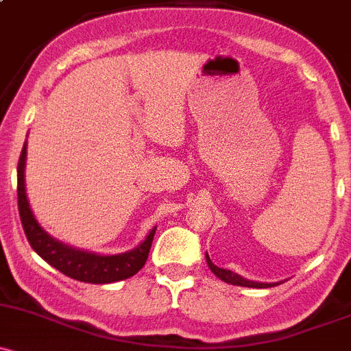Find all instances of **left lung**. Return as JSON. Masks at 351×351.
Here are the masks:
<instances>
[{
	"label": "left lung",
	"instance_id": "obj_1",
	"mask_svg": "<svg viewBox=\"0 0 351 351\" xmlns=\"http://www.w3.org/2000/svg\"><path fill=\"white\" fill-rule=\"evenodd\" d=\"M205 259H206V264H208L210 271L213 272V274L217 276L219 279H222L223 282L227 284H234V286H243V287H259V289H264V287H272V286H279L281 282H259V281H249V279L242 278V276L235 274V272L228 271V269H220L217 267L215 264L210 261L208 254H205Z\"/></svg>",
	"mask_w": 351,
	"mask_h": 351
}]
</instances>
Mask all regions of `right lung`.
Listing matches in <instances>:
<instances>
[{
    "label": "right lung",
    "mask_w": 351,
    "mask_h": 351,
    "mask_svg": "<svg viewBox=\"0 0 351 351\" xmlns=\"http://www.w3.org/2000/svg\"><path fill=\"white\" fill-rule=\"evenodd\" d=\"M25 168H27V141L21 149L18 161V210H20L21 225L32 249L47 261L51 267L60 271L69 278L80 282L109 284L124 281L143 269L149 254L156 227L149 230L146 239L134 249L121 254H95L88 250L77 249L53 239L36 220L27 197L25 185Z\"/></svg>",
    "instance_id": "1"
}]
</instances>
